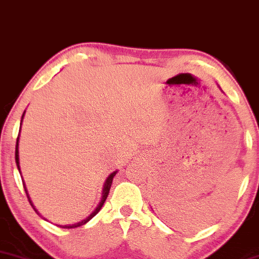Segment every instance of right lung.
<instances>
[{
    "instance_id": "obj_1",
    "label": "right lung",
    "mask_w": 259,
    "mask_h": 259,
    "mask_svg": "<svg viewBox=\"0 0 259 259\" xmlns=\"http://www.w3.org/2000/svg\"><path fill=\"white\" fill-rule=\"evenodd\" d=\"M24 114H25V111H24ZM24 114H23V116H21V122H23ZM20 126H21V123H20ZM18 143H19V136H18V138H17V145H15V162H17V167H18V169H19V171H20V167H19V150H18V145H19V144H18ZM116 173H117V171L112 172L111 175H109V177L106 178V181H105V183H104V188H103V196H102V200H100L99 205L97 206V208L94 209V211L92 212V213H91L90 215H88V217L86 218V220H83V221L78 222V223H75V224H69V226H58V227H60V228H65V229H71V228H77V227L83 226V224H86L88 221L92 220V218L94 217V215H96V214L98 213V212L100 211V208L103 207V205H104V202H105L106 197H108V195H109V191H110V188H111V184H112V179H114L115 175H116ZM23 185H24V189H25V193H26L27 200H29L30 205H31V206H32V208L35 209L36 213H37L38 215H41V214H39L38 212H37V209L35 208V206L32 205V201H31V200H30V196H29V194H27V190H26L25 183H24V182H23Z\"/></svg>"
}]
</instances>
